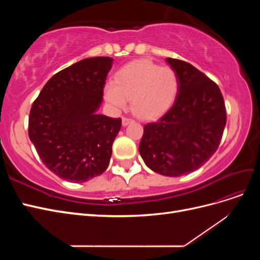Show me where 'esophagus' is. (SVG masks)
<instances>
[{
    "mask_svg": "<svg viewBox=\"0 0 260 260\" xmlns=\"http://www.w3.org/2000/svg\"><path fill=\"white\" fill-rule=\"evenodd\" d=\"M133 120L131 119V118H128V117H123L122 118V125L124 127V125H128L130 122H132Z\"/></svg>",
    "mask_w": 260,
    "mask_h": 260,
    "instance_id": "1",
    "label": "esophagus"
}]
</instances>
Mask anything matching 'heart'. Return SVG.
I'll use <instances>...</instances> for the list:
<instances>
[{"mask_svg":"<svg viewBox=\"0 0 260 260\" xmlns=\"http://www.w3.org/2000/svg\"><path fill=\"white\" fill-rule=\"evenodd\" d=\"M179 89L176 72L159 67L149 59H139L118 70L115 82L105 85V98L114 107L124 109L131 100L139 118L151 120L166 113L174 104Z\"/></svg>","mask_w":260,"mask_h":260,"instance_id":"heart-1","label":"heart"}]
</instances>
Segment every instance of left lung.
I'll return each mask as SVG.
<instances>
[{
	"label": "left lung",
	"instance_id": "1",
	"mask_svg": "<svg viewBox=\"0 0 260 260\" xmlns=\"http://www.w3.org/2000/svg\"><path fill=\"white\" fill-rule=\"evenodd\" d=\"M179 89L175 103L155 122L144 125L139 152L157 174L180 177L199 169L219 146L226 122L219 86L186 61L166 58Z\"/></svg>",
	"mask_w": 260,
	"mask_h": 260
}]
</instances>
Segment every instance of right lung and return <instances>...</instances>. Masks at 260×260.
I'll list each match as a JSON object with an SVG mask.
<instances>
[{
  "instance_id": "right-lung-1",
  "label": "right lung",
  "mask_w": 260,
  "mask_h": 260,
  "mask_svg": "<svg viewBox=\"0 0 260 260\" xmlns=\"http://www.w3.org/2000/svg\"><path fill=\"white\" fill-rule=\"evenodd\" d=\"M113 58H84L60 70L34 102L28 133L43 164L59 178L82 183L103 174L121 118L98 114Z\"/></svg>"
}]
</instances>
